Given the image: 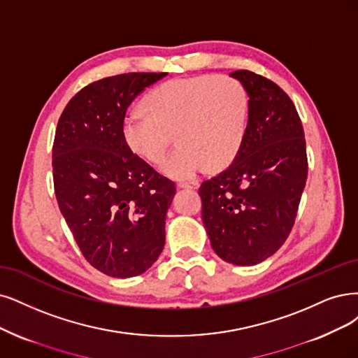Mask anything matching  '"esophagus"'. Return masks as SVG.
<instances>
[{
    "label": "esophagus",
    "mask_w": 358,
    "mask_h": 358,
    "mask_svg": "<svg viewBox=\"0 0 358 358\" xmlns=\"http://www.w3.org/2000/svg\"><path fill=\"white\" fill-rule=\"evenodd\" d=\"M178 187L181 189H197L199 187V181L197 180H190V181H180Z\"/></svg>",
    "instance_id": "1"
}]
</instances>
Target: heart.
<instances>
[{
	"label": "heart",
	"instance_id": "b5f03b06",
	"mask_svg": "<svg viewBox=\"0 0 358 358\" xmlns=\"http://www.w3.org/2000/svg\"><path fill=\"white\" fill-rule=\"evenodd\" d=\"M144 104L148 110L127 112L124 138L144 161L159 164L176 134L178 148L162 165L174 178H192L208 165L230 164L243 143L249 96L230 75L172 79L153 90Z\"/></svg>",
	"mask_w": 358,
	"mask_h": 358
}]
</instances>
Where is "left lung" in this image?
<instances>
[{"label":"left lung","mask_w":358,"mask_h":358,"mask_svg":"<svg viewBox=\"0 0 358 358\" xmlns=\"http://www.w3.org/2000/svg\"><path fill=\"white\" fill-rule=\"evenodd\" d=\"M245 85L249 116L234 162L202 182V221L215 254L255 266L286 242L308 174L306 136L294 101L252 71L230 73Z\"/></svg>","instance_id":"1"}]
</instances>
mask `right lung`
Masks as SVG:
<instances>
[{
    "label": "right lung",
    "instance_id": "1",
    "mask_svg": "<svg viewBox=\"0 0 358 358\" xmlns=\"http://www.w3.org/2000/svg\"><path fill=\"white\" fill-rule=\"evenodd\" d=\"M166 72H132L85 85L66 104L52 143L60 213L84 258L127 279L144 273L165 245L176 182L132 153L122 134L128 106Z\"/></svg>",
    "mask_w": 358,
    "mask_h": 358
}]
</instances>
